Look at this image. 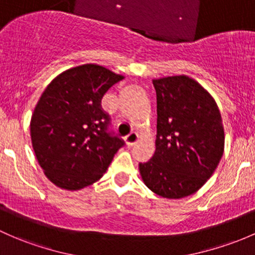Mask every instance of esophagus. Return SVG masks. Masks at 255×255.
Wrapping results in <instances>:
<instances>
[{
	"instance_id": "esophagus-1",
	"label": "esophagus",
	"mask_w": 255,
	"mask_h": 255,
	"mask_svg": "<svg viewBox=\"0 0 255 255\" xmlns=\"http://www.w3.org/2000/svg\"><path fill=\"white\" fill-rule=\"evenodd\" d=\"M125 140H126V143H127L128 146L134 145L136 141H138V134H136L135 132H130L129 134L126 136Z\"/></svg>"
}]
</instances>
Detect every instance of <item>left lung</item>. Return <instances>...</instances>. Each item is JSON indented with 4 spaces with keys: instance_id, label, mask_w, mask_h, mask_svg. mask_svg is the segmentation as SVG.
I'll list each match as a JSON object with an SVG mask.
<instances>
[{
    "instance_id": "1",
    "label": "left lung",
    "mask_w": 255,
    "mask_h": 255,
    "mask_svg": "<svg viewBox=\"0 0 255 255\" xmlns=\"http://www.w3.org/2000/svg\"><path fill=\"white\" fill-rule=\"evenodd\" d=\"M157 120L154 155L139 163L141 178L157 195L179 199L210 178L224 154L225 134L215 100L186 76L152 80Z\"/></svg>"
}]
</instances>
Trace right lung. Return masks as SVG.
Here are the masks:
<instances>
[{
	"label": "right lung",
	"mask_w": 255,
	"mask_h": 255,
	"mask_svg": "<svg viewBox=\"0 0 255 255\" xmlns=\"http://www.w3.org/2000/svg\"><path fill=\"white\" fill-rule=\"evenodd\" d=\"M123 77L98 64H83L56 77L34 110L30 134L45 175L77 191L100 179L125 140L111 129L105 93Z\"/></svg>",
	"instance_id": "1"
}]
</instances>
